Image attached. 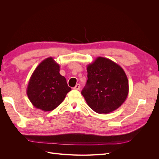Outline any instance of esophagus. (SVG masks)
I'll return each mask as SVG.
<instances>
[{"label":"esophagus","instance_id":"34e87169","mask_svg":"<svg viewBox=\"0 0 159 159\" xmlns=\"http://www.w3.org/2000/svg\"><path fill=\"white\" fill-rule=\"evenodd\" d=\"M80 88H81V85H80V84H76V85L75 86V87L74 88V89H75V90H79L80 89Z\"/></svg>","mask_w":159,"mask_h":159}]
</instances>
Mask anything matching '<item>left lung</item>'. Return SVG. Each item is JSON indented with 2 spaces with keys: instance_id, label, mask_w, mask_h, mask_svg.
I'll return each instance as SVG.
<instances>
[{
  "instance_id": "1",
  "label": "left lung",
  "mask_w": 159,
  "mask_h": 159,
  "mask_svg": "<svg viewBox=\"0 0 159 159\" xmlns=\"http://www.w3.org/2000/svg\"><path fill=\"white\" fill-rule=\"evenodd\" d=\"M88 81L81 94L98 113L118 109L129 93V81L121 66L106 57H98L87 66Z\"/></svg>"
}]
</instances>
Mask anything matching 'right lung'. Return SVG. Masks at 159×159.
I'll list each match as a JSON object with an SVG mask.
<instances>
[{
    "mask_svg": "<svg viewBox=\"0 0 159 159\" xmlns=\"http://www.w3.org/2000/svg\"><path fill=\"white\" fill-rule=\"evenodd\" d=\"M60 65L50 57L43 60L32 73L26 93L36 108L44 111L54 110L63 102L71 88L60 74Z\"/></svg>",
    "mask_w": 159,
    "mask_h": 159,
    "instance_id": "right-lung-1",
    "label": "right lung"
}]
</instances>
